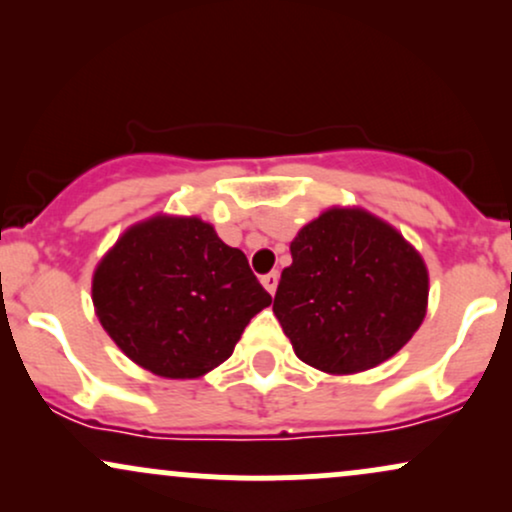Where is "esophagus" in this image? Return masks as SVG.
<instances>
[{"mask_svg": "<svg viewBox=\"0 0 512 512\" xmlns=\"http://www.w3.org/2000/svg\"><path fill=\"white\" fill-rule=\"evenodd\" d=\"M262 286L264 289H267L269 293H276V286H279V272H269V274H264L262 276Z\"/></svg>", "mask_w": 512, "mask_h": 512, "instance_id": "1", "label": "esophagus"}]
</instances>
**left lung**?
I'll use <instances>...</instances> for the list:
<instances>
[{
    "label": "left lung",
    "mask_w": 512,
    "mask_h": 512,
    "mask_svg": "<svg viewBox=\"0 0 512 512\" xmlns=\"http://www.w3.org/2000/svg\"><path fill=\"white\" fill-rule=\"evenodd\" d=\"M274 315L308 366L358 373L395 356L426 315V264L392 226L330 209L301 228Z\"/></svg>",
    "instance_id": "8db88e82"
}]
</instances>
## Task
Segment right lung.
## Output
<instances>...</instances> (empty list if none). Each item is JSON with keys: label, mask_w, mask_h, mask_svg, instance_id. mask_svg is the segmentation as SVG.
<instances>
[{"label": "right lung", "mask_w": 512, "mask_h": 512, "mask_svg": "<svg viewBox=\"0 0 512 512\" xmlns=\"http://www.w3.org/2000/svg\"><path fill=\"white\" fill-rule=\"evenodd\" d=\"M269 303L248 257L195 216L137 223L93 274L103 330L163 378H199L219 366Z\"/></svg>", "instance_id": "add662e5"}]
</instances>
